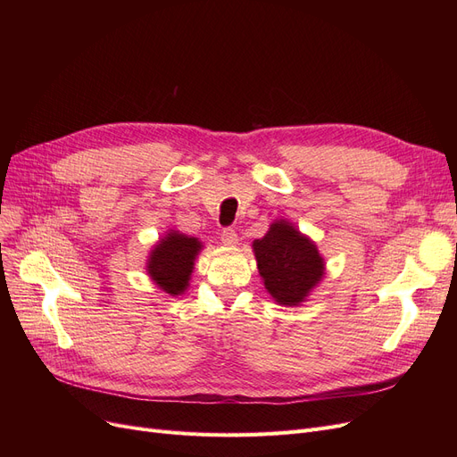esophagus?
<instances>
[{
    "label": "esophagus",
    "instance_id": "34e87169",
    "mask_svg": "<svg viewBox=\"0 0 457 457\" xmlns=\"http://www.w3.org/2000/svg\"><path fill=\"white\" fill-rule=\"evenodd\" d=\"M220 238H222V243H224L226 246H235V245L238 243V237H237V231H235V229H224L222 235H220Z\"/></svg>",
    "mask_w": 457,
    "mask_h": 457
}]
</instances>
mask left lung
<instances>
[{
  "label": "left lung",
  "mask_w": 457,
  "mask_h": 457,
  "mask_svg": "<svg viewBox=\"0 0 457 457\" xmlns=\"http://www.w3.org/2000/svg\"><path fill=\"white\" fill-rule=\"evenodd\" d=\"M252 248L259 276L278 305H302L324 279L326 262L315 241L289 220H274Z\"/></svg>",
  "instance_id": "obj_1"
}]
</instances>
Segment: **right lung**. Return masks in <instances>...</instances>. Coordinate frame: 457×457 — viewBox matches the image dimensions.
<instances>
[{"label": "right lung", "instance_id": "obj_1", "mask_svg": "<svg viewBox=\"0 0 457 457\" xmlns=\"http://www.w3.org/2000/svg\"><path fill=\"white\" fill-rule=\"evenodd\" d=\"M202 248L200 238L179 233L178 229H168L150 250L146 274L161 291L179 296L188 289L195 261Z\"/></svg>", "mask_w": 457, "mask_h": 457}]
</instances>
